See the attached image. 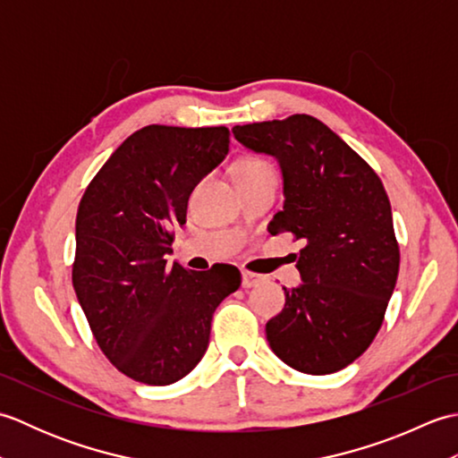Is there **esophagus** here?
Here are the masks:
<instances>
[{"instance_id":"esophagus-1","label":"esophagus","mask_w":458,"mask_h":458,"mask_svg":"<svg viewBox=\"0 0 458 458\" xmlns=\"http://www.w3.org/2000/svg\"><path fill=\"white\" fill-rule=\"evenodd\" d=\"M261 281H264V277H261V276L251 274V271H242V285H244L246 289L259 285Z\"/></svg>"}]
</instances>
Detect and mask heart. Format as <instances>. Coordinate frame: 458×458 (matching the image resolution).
<instances>
[{
    "label": "heart",
    "instance_id": "b5f03b06",
    "mask_svg": "<svg viewBox=\"0 0 458 458\" xmlns=\"http://www.w3.org/2000/svg\"><path fill=\"white\" fill-rule=\"evenodd\" d=\"M267 171H274V169H271V165L267 161H264V159H256V157L240 159L234 165V177H236V181L258 177V174L267 173Z\"/></svg>",
    "mask_w": 458,
    "mask_h": 458
}]
</instances>
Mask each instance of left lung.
Instances as JSON below:
<instances>
[{"label":"left lung","instance_id":"8db88e82","mask_svg":"<svg viewBox=\"0 0 458 458\" xmlns=\"http://www.w3.org/2000/svg\"><path fill=\"white\" fill-rule=\"evenodd\" d=\"M232 133L279 163L285 202L269 234L291 232L305 242L301 285L284 287L285 307L267 320V343L299 372H338L372 344L400 271L384 184L313 115L236 125Z\"/></svg>","mask_w":458,"mask_h":458}]
</instances>
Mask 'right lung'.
Returning a JSON list of instances; mask_svg holds the SVG:
<instances>
[{
	"label": "right lung",
	"instance_id": "obj_1",
	"mask_svg": "<svg viewBox=\"0 0 458 458\" xmlns=\"http://www.w3.org/2000/svg\"><path fill=\"white\" fill-rule=\"evenodd\" d=\"M228 145L224 125H145L84 191L72 285L102 352L135 382L169 386L187 376L207 352L214 310L242 284L234 266L191 271L165 259L192 189Z\"/></svg>",
	"mask_w": 458,
	"mask_h": 458
}]
</instances>
